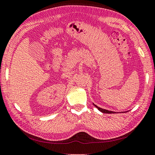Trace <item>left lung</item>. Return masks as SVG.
Here are the masks:
<instances>
[{"label": "left lung", "mask_w": 155, "mask_h": 155, "mask_svg": "<svg viewBox=\"0 0 155 155\" xmlns=\"http://www.w3.org/2000/svg\"><path fill=\"white\" fill-rule=\"evenodd\" d=\"M93 104L94 105L95 107H97V109H98L99 111H100L101 112H102V113H104V114H114L116 113V112H114V111H109V110H106V109H101V108L97 107V105H95L94 104ZM125 112H127V111H125ZM125 112H122V113H125Z\"/></svg>", "instance_id": "left-lung-1"}]
</instances>
